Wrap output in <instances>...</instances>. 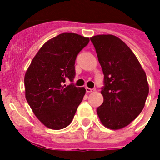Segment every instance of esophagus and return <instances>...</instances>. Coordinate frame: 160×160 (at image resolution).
I'll use <instances>...</instances> for the list:
<instances>
[{
    "label": "esophagus",
    "mask_w": 160,
    "mask_h": 160,
    "mask_svg": "<svg viewBox=\"0 0 160 160\" xmlns=\"http://www.w3.org/2000/svg\"><path fill=\"white\" fill-rule=\"evenodd\" d=\"M85 90H86V92L87 93H90V92H92V91H94V90H93V89H90V88H89V87L85 88Z\"/></svg>",
    "instance_id": "esophagus-1"
}]
</instances>
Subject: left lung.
I'll list each match as a JSON object with an SVG mask.
<instances>
[{
    "mask_svg": "<svg viewBox=\"0 0 160 160\" xmlns=\"http://www.w3.org/2000/svg\"><path fill=\"white\" fill-rule=\"evenodd\" d=\"M105 80L104 102L96 111L100 122L110 129L129 125L144 109L149 95L146 74L124 41L113 35L90 38Z\"/></svg>",
    "mask_w": 160,
    "mask_h": 160,
    "instance_id": "8db88e82",
    "label": "left lung"
}]
</instances>
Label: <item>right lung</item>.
I'll list each match as a JSON object with an SVG mask.
<instances>
[{
    "label": "right lung",
    "mask_w": 160,
    "mask_h": 160,
    "mask_svg": "<svg viewBox=\"0 0 160 160\" xmlns=\"http://www.w3.org/2000/svg\"><path fill=\"white\" fill-rule=\"evenodd\" d=\"M90 38L62 33L41 46L26 71L25 95L34 114L49 129H61L71 123L85 95L84 87L63 85L75 77L76 56Z\"/></svg>",
    "instance_id": "right-lung-1"
}]
</instances>
